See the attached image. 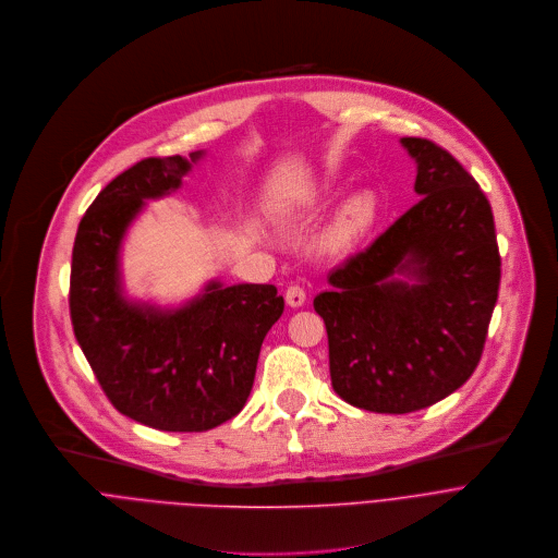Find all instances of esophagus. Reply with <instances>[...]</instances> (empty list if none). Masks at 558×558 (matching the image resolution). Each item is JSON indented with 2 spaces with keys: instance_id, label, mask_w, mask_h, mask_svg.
I'll use <instances>...</instances> for the list:
<instances>
[{
  "instance_id": "1",
  "label": "esophagus",
  "mask_w": 558,
  "mask_h": 558,
  "mask_svg": "<svg viewBox=\"0 0 558 558\" xmlns=\"http://www.w3.org/2000/svg\"><path fill=\"white\" fill-rule=\"evenodd\" d=\"M286 303L290 307H301L305 303V290L301 286H290L286 290Z\"/></svg>"
}]
</instances>
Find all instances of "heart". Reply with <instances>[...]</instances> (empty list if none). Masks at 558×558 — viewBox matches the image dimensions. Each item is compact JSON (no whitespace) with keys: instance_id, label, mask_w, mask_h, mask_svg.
I'll list each match as a JSON object with an SVG mask.
<instances>
[{"instance_id":"1","label":"heart","mask_w":558,"mask_h":558,"mask_svg":"<svg viewBox=\"0 0 558 558\" xmlns=\"http://www.w3.org/2000/svg\"><path fill=\"white\" fill-rule=\"evenodd\" d=\"M341 186L337 182H318L312 191V204L327 206L339 195ZM383 215V199L376 191L365 189L350 195L333 215L327 229V244L337 251H350L365 242L376 229Z\"/></svg>"}]
</instances>
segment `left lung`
<instances>
[{"label":"left lung","instance_id":"obj_1","mask_svg":"<svg viewBox=\"0 0 558 558\" xmlns=\"http://www.w3.org/2000/svg\"><path fill=\"white\" fill-rule=\"evenodd\" d=\"M400 145L422 199L314 296L333 391L374 413L420 411L471 378L501 279L493 210L475 178L430 141Z\"/></svg>","mask_w":558,"mask_h":558}]
</instances>
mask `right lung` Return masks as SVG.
I'll return each instance as SVG.
<instances>
[{"label":"right lung","mask_w":558,"mask_h":558,"mask_svg":"<svg viewBox=\"0 0 558 558\" xmlns=\"http://www.w3.org/2000/svg\"><path fill=\"white\" fill-rule=\"evenodd\" d=\"M204 154L123 171L85 210L72 248L70 316L96 380L123 415L171 433L208 430L244 409L262 343L283 314L270 283L210 279L180 305L125 292L121 251L132 225L149 199L175 193Z\"/></svg>","instance_id":"obj_1"}]
</instances>
